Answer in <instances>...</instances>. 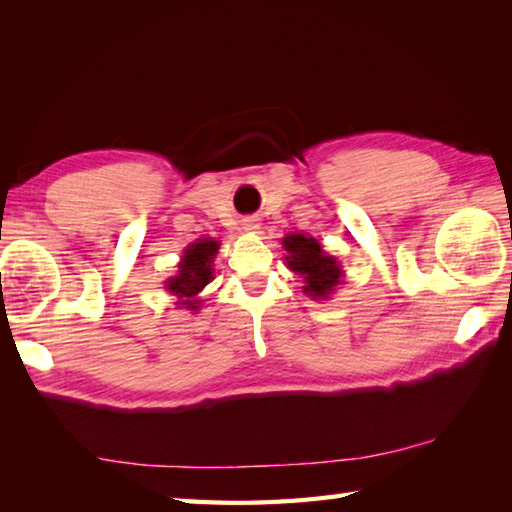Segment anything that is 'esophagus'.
<instances>
[{
	"instance_id": "esophagus-1",
	"label": "esophagus",
	"mask_w": 512,
	"mask_h": 512,
	"mask_svg": "<svg viewBox=\"0 0 512 512\" xmlns=\"http://www.w3.org/2000/svg\"><path fill=\"white\" fill-rule=\"evenodd\" d=\"M244 228H246V231H257L259 222L255 220V217H246V220H244Z\"/></svg>"
}]
</instances>
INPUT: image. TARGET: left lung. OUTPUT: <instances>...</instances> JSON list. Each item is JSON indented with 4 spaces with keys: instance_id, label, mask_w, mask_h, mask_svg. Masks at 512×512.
Here are the masks:
<instances>
[{
    "instance_id": "8db88e82",
    "label": "left lung",
    "mask_w": 512,
    "mask_h": 512,
    "mask_svg": "<svg viewBox=\"0 0 512 512\" xmlns=\"http://www.w3.org/2000/svg\"><path fill=\"white\" fill-rule=\"evenodd\" d=\"M286 264L303 277V292L312 299H330L334 288L341 284L343 270L336 257L323 253L317 239L306 233H292L284 237Z\"/></svg>"
}]
</instances>
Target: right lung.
<instances>
[{
    "label": "right lung",
    "instance_id": "right-lung-1",
    "mask_svg": "<svg viewBox=\"0 0 512 512\" xmlns=\"http://www.w3.org/2000/svg\"><path fill=\"white\" fill-rule=\"evenodd\" d=\"M220 250V242L213 237H202L195 244H189L178 264V275L167 281V290L173 297H178V306L187 310H198L200 299L198 295L206 284L213 279V259Z\"/></svg>",
    "mask_w": 512,
    "mask_h": 512
}]
</instances>
